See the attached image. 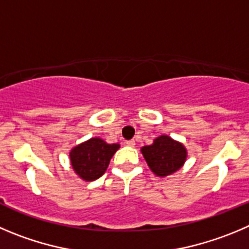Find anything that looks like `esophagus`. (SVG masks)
<instances>
[{
  "mask_svg": "<svg viewBox=\"0 0 249 249\" xmlns=\"http://www.w3.org/2000/svg\"><path fill=\"white\" fill-rule=\"evenodd\" d=\"M125 143H126L127 146H131L132 147V146H135V140H129V141H126Z\"/></svg>",
  "mask_w": 249,
  "mask_h": 249,
  "instance_id": "obj_1",
  "label": "esophagus"
}]
</instances>
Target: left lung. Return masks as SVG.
<instances>
[{
  "label": "left lung",
  "mask_w": 249,
  "mask_h": 249,
  "mask_svg": "<svg viewBox=\"0 0 249 249\" xmlns=\"http://www.w3.org/2000/svg\"><path fill=\"white\" fill-rule=\"evenodd\" d=\"M141 153L151 171L159 177H166L177 172L184 164L188 155L183 143L167 135L155 139L152 145L143 146Z\"/></svg>",
  "instance_id": "left-lung-1"
}]
</instances>
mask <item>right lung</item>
I'll list each match as a JSON object with an SVG mask.
<instances>
[{
	"label": "right lung",
	"mask_w": 249,
	"mask_h": 249,
	"mask_svg": "<svg viewBox=\"0 0 249 249\" xmlns=\"http://www.w3.org/2000/svg\"><path fill=\"white\" fill-rule=\"evenodd\" d=\"M119 147V143H107L99 138L89 139L75 146L70 152L72 168L86 182L98 179L107 171L110 159Z\"/></svg>",
	"instance_id": "right-lung-1"
}]
</instances>
